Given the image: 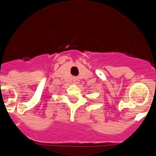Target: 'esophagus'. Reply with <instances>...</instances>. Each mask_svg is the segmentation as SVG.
I'll return each mask as SVG.
<instances>
[{"instance_id": "esophagus-1", "label": "esophagus", "mask_w": 156, "mask_h": 156, "mask_svg": "<svg viewBox=\"0 0 156 156\" xmlns=\"http://www.w3.org/2000/svg\"><path fill=\"white\" fill-rule=\"evenodd\" d=\"M78 81H79L78 78H77V77H74V78H73V82L75 83H78Z\"/></svg>"}]
</instances>
